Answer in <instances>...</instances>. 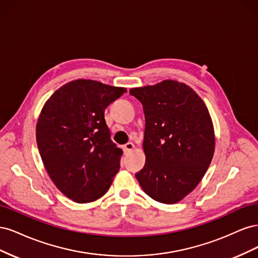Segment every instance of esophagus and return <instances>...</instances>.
<instances>
[{
  "instance_id": "esophagus-1",
  "label": "esophagus",
  "mask_w": 258,
  "mask_h": 258,
  "mask_svg": "<svg viewBox=\"0 0 258 258\" xmlns=\"http://www.w3.org/2000/svg\"><path fill=\"white\" fill-rule=\"evenodd\" d=\"M123 152H124V154H128L129 152H131L132 150H134V148H135V145L134 144H132L131 142H128L127 144H124L123 145Z\"/></svg>"
}]
</instances>
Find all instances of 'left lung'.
Instances as JSON below:
<instances>
[{"mask_svg": "<svg viewBox=\"0 0 258 258\" xmlns=\"http://www.w3.org/2000/svg\"><path fill=\"white\" fill-rule=\"evenodd\" d=\"M145 115V166L136 177L154 200L173 205L195 189L213 158V123L188 86L163 81L130 89Z\"/></svg>", "mask_w": 258, "mask_h": 258, "instance_id": "8db88e82", "label": "left lung"}]
</instances>
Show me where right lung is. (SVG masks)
<instances>
[{
  "label": "right lung",
  "instance_id": "add662e5",
  "mask_svg": "<svg viewBox=\"0 0 258 258\" xmlns=\"http://www.w3.org/2000/svg\"><path fill=\"white\" fill-rule=\"evenodd\" d=\"M124 92L77 80L62 86L43 107L36 124L38 152L57 188L75 202L102 197L118 172L122 151L112 142L104 112Z\"/></svg>",
  "mask_w": 258,
  "mask_h": 258
}]
</instances>
